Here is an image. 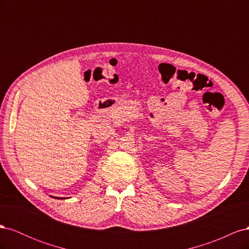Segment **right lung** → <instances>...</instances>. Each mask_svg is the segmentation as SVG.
Returning a JSON list of instances; mask_svg holds the SVG:
<instances>
[{"label": "right lung", "instance_id": "add662e5", "mask_svg": "<svg viewBox=\"0 0 249 249\" xmlns=\"http://www.w3.org/2000/svg\"><path fill=\"white\" fill-rule=\"evenodd\" d=\"M51 197H54V198H60V199H62V198H64V197H57V196H52L51 195ZM66 198V197H65Z\"/></svg>", "mask_w": 249, "mask_h": 249}]
</instances>
